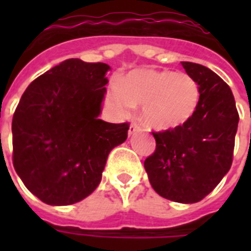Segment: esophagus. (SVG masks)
Listing matches in <instances>:
<instances>
[{"instance_id": "34e87169", "label": "esophagus", "mask_w": 251, "mask_h": 251, "mask_svg": "<svg viewBox=\"0 0 251 251\" xmlns=\"http://www.w3.org/2000/svg\"><path fill=\"white\" fill-rule=\"evenodd\" d=\"M141 126L137 125V124H131L129 127V135H133V134L138 133V131H141Z\"/></svg>"}]
</instances>
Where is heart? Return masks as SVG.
I'll use <instances>...</instances> for the list:
<instances>
[{
	"instance_id": "obj_1",
	"label": "heart",
	"mask_w": 251,
	"mask_h": 251,
	"mask_svg": "<svg viewBox=\"0 0 251 251\" xmlns=\"http://www.w3.org/2000/svg\"><path fill=\"white\" fill-rule=\"evenodd\" d=\"M199 86L194 78L171 70L138 69L117 80L106 94V104L124 117L141 104L149 126L169 130L186 124L199 104Z\"/></svg>"
}]
</instances>
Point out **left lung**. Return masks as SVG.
Masks as SVG:
<instances>
[{
    "mask_svg": "<svg viewBox=\"0 0 251 251\" xmlns=\"http://www.w3.org/2000/svg\"><path fill=\"white\" fill-rule=\"evenodd\" d=\"M199 86V104L183 125L152 133L155 152L145 160L153 190L178 203L202 201L232 165L238 112L229 86L206 66L181 62Z\"/></svg>",
    "mask_w": 251,
    "mask_h": 251,
    "instance_id": "8db88e82",
    "label": "left lung"
}]
</instances>
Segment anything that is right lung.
Here are the masks:
<instances>
[{
	"instance_id": "1",
	"label": "right lung",
	"mask_w": 251,
	"mask_h": 251,
	"mask_svg": "<svg viewBox=\"0 0 251 251\" xmlns=\"http://www.w3.org/2000/svg\"><path fill=\"white\" fill-rule=\"evenodd\" d=\"M109 65L70 58L33 80L13 117V164L25 187L50 206H68L98 187L108 155L129 124L99 118Z\"/></svg>"
}]
</instances>
